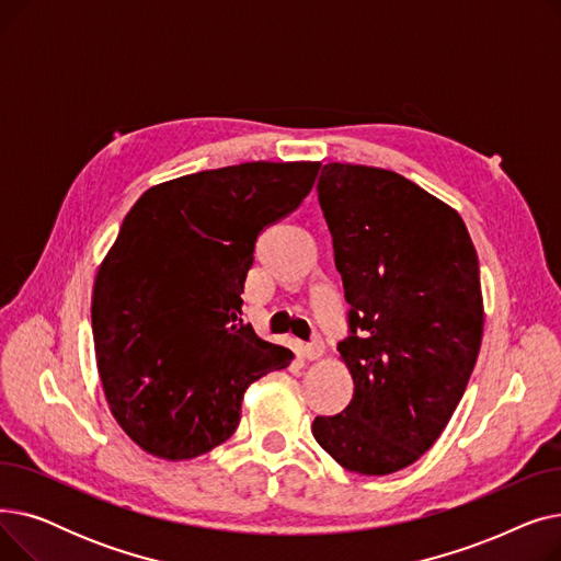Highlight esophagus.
<instances>
[{
	"label": "esophagus",
	"mask_w": 561,
	"mask_h": 561,
	"mask_svg": "<svg viewBox=\"0 0 561 561\" xmlns=\"http://www.w3.org/2000/svg\"><path fill=\"white\" fill-rule=\"evenodd\" d=\"M322 355H325V343L320 341V336H313L309 345H305V359L318 362Z\"/></svg>",
	"instance_id": "34e87169"
}]
</instances>
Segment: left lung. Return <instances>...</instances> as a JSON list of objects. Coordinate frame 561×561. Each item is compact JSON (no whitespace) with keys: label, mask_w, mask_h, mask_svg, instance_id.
I'll list each match as a JSON object with an SVG mask.
<instances>
[{"label":"left lung","mask_w":561,"mask_h":561,"mask_svg":"<svg viewBox=\"0 0 561 561\" xmlns=\"http://www.w3.org/2000/svg\"><path fill=\"white\" fill-rule=\"evenodd\" d=\"M318 202L350 305L339 352L355 393L311 432L352 473L389 476L434 446L476 368L478 252L453 206L393 170L328 163Z\"/></svg>","instance_id":"8db88e82"}]
</instances>
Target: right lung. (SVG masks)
Masks as SVG:
<instances>
[{"mask_svg":"<svg viewBox=\"0 0 561 561\" xmlns=\"http://www.w3.org/2000/svg\"><path fill=\"white\" fill-rule=\"evenodd\" d=\"M318 161H252L176 176L127 214L93 286L98 373L113 419L168 461L239 427L245 389L290 364L241 318L259 233L313 188Z\"/></svg>","mask_w":561,"mask_h":561,"instance_id":"obj_1","label":"right lung"}]
</instances>
